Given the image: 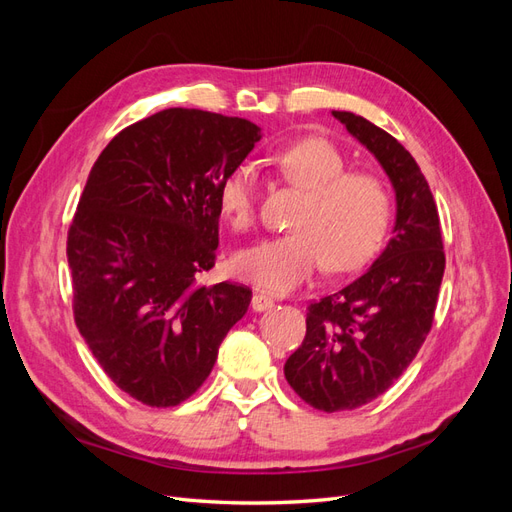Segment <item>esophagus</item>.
I'll return each instance as SVG.
<instances>
[{
  "label": "esophagus",
  "instance_id": "34e87169",
  "mask_svg": "<svg viewBox=\"0 0 512 512\" xmlns=\"http://www.w3.org/2000/svg\"><path fill=\"white\" fill-rule=\"evenodd\" d=\"M273 307V299L267 297V294H254L252 297V309L254 312H267V309Z\"/></svg>",
  "mask_w": 512,
  "mask_h": 512
}]
</instances>
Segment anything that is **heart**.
Instances as JSON below:
<instances>
[{
    "mask_svg": "<svg viewBox=\"0 0 512 512\" xmlns=\"http://www.w3.org/2000/svg\"><path fill=\"white\" fill-rule=\"evenodd\" d=\"M282 175L305 192L294 215V232L262 239L237 252L232 269L243 282L265 292H290L312 277L320 265L329 273L361 269L374 258L391 224V194L367 173H346V158L327 138H303L273 156ZM224 218L243 230L256 215V177L239 166L218 190Z\"/></svg>",
    "mask_w": 512,
    "mask_h": 512,
    "instance_id": "b5f03b06",
    "label": "heart"
}]
</instances>
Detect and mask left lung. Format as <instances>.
<instances>
[{"mask_svg":"<svg viewBox=\"0 0 512 512\" xmlns=\"http://www.w3.org/2000/svg\"><path fill=\"white\" fill-rule=\"evenodd\" d=\"M333 117L389 177L395 226L361 277L309 305L303 344L284 365L294 393L322 412L365 406L404 374L431 329L444 275L438 209L414 158L365 117Z\"/></svg>","mask_w":512,"mask_h":512,"instance_id":"8db88e82","label":"left lung"}]
</instances>
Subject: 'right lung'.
<instances>
[{
	"label": "right lung",
	"instance_id": "1",
	"mask_svg": "<svg viewBox=\"0 0 512 512\" xmlns=\"http://www.w3.org/2000/svg\"><path fill=\"white\" fill-rule=\"evenodd\" d=\"M262 134L241 117L166 108L121 130L68 232L74 320L121 391L151 408L194 395L252 290L196 286L215 265L224 177Z\"/></svg>",
	"mask_w": 512,
	"mask_h": 512
}]
</instances>
